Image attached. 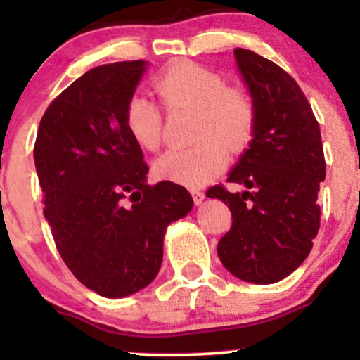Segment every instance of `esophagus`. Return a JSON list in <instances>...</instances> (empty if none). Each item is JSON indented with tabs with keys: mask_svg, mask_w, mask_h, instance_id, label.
<instances>
[{
	"mask_svg": "<svg viewBox=\"0 0 360 360\" xmlns=\"http://www.w3.org/2000/svg\"><path fill=\"white\" fill-rule=\"evenodd\" d=\"M191 196H193L194 205H201V203H203L205 193L200 191V189H191Z\"/></svg>",
	"mask_w": 360,
	"mask_h": 360,
	"instance_id": "34e87169",
	"label": "esophagus"
}]
</instances>
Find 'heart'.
<instances>
[{
	"mask_svg": "<svg viewBox=\"0 0 360 360\" xmlns=\"http://www.w3.org/2000/svg\"><path fill=\"white\" fill-rule=\"evenodd\" d=\"M152 88L169 111H196V146L169 148L155 160V176L200 188L225 167L226 148L240 152L249 146L257 123V108L249 91L226 86L221 74L196 64L176 62L159 72ZM125 125L131 139L147 150L162 142L164 113L154 100L135 94L127 103Z\"/></svg>",
	"mask_w": 360,
	"mask_h": 360,
	"instance_id": "b5f03b06",
	"label": "heart"
}]
</instances>
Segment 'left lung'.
Instances as JSON below:
<instances>
[{
  "instance_id": "obj_1",
  "label": "left lung",
  "mask_w": 360,
  "mask_h": 360,
  "mask_svg": "<svg viewBox=\"0 0 360 360\" xmlns=\"http://www.w3.org/2000/svg\"><path fill=\"white\" fill-rule=\"evenodd\" d=\"M235 60L257 108L249 148L230 171L229 183L206 191L232 212V229L218 242V257L235 278L278 283L303 264L320 229L318 191L325 179L321 134L311 106L278 64L235 49Z\"/></svg>"
}]
</instances>
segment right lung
<instances>
[{
  "label": "right lung",
  "instance_id": "add662e5",
  "mask_svg": "<svg viewBox=\"0 0 360 360\" xmlns=\"http://www.w3.org/2000/svg\"><path fill=\"white\" fill-rule=\"evenodd\" d=\"M146 60L98 65L53 100L34 147L44 214L65 266L105 298L150 284L169 223L191 212L183 186L147 184L142 148L125 125Z\"/></svg>",
  "mask_w": 360,
  "mask_h": 360
}]
</instances>
